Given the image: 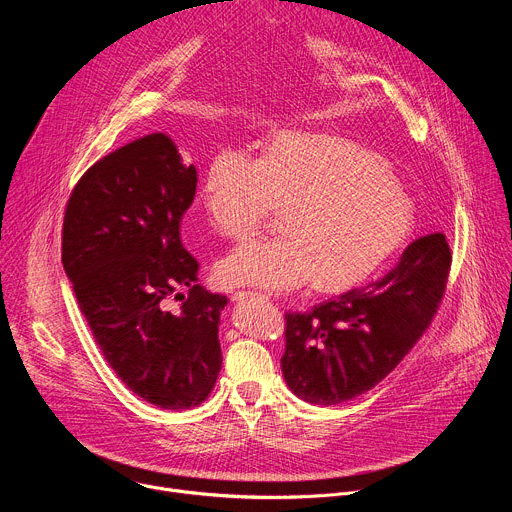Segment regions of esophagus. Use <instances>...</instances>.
<instances>
[{"label": "esophagus", "mask_w": 512, "mask_h": 512, "mask_svg": "<svg viewBox=\"0 0 512 512\" xmlns=\"http://www.w3.org/2000/svg\"><path fill=\"white\" fill-rule=\"evenodd\" d=\"M267 300V296H263V294H259V291H235V296H233V300L235 302H243V300Z\"/></svg>", "instance_id": "obj_1"}]
</instances>
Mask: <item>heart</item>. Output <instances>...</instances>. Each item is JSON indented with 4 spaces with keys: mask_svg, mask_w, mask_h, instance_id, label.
I'll return each mask as SVG.
<instances>
[{
    "mask_svg": "<svg viewBox=\"0 0 512 512\" xmlns=\"http://www.w3.org/2000/svg\"><path fill=\"white\" fill-rule=\"evenodd\" d=\"M200 202L212 229L251 237L283 210V237L247 243L216 265L225 287L287 291L312 281L338 291L375 273L407 239L415 208L403 186L360 145L281 131L261 160L237 148L206 164Z\"/></svg>",
    "mask_w": 512,
    "mask_h": 512,
    "instance_id": "b5f03b06",
    "label": "heart"
}]
</instances>
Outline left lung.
Masks as SVG:
<instances>
[{"label": "left lung", "instance_id": "8db88e82", "mask_svg": "<svg viewBox=\"0 0 512 512\" xmlns=\"http://www.w3.org/2000/svg\"><path fill=\"white\" fill-rule=\"evenodd\" d=\"M452 253L442 233L413 241L381 279L285 314L281 371L312 405H338L381 383L421 338L440 306Z\"/></svg>", "mask_w": 512, "mask_h": 512}]
</instances>
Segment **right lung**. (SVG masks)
Instances as JSON below:
<instances>
[{
	"label": "right lung",
	"instance_id": "obj_1",
	"mask_svg": "<svg viewBox=\"0 0 512 512\" xmlns=\"http://www.w3.org/2000/svg\"><path fill=\"white\" fill-rule=\"evenodd\" d=\"M196 180L166 133L143 135L85 172L62 227L64 273L111 369L172 411L200 405L223 364L218 324L229 300L196 283L198 261L180 241Z\"/></svg>",
	"mask_w": 512,
	"mask_h": 512
}]
</instances>
